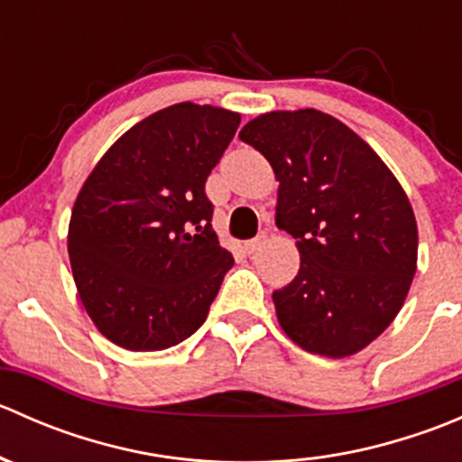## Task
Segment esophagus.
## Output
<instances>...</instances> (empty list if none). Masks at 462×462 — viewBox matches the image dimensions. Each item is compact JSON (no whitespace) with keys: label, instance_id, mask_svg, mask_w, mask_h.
<instances>
[{"label":"esophagus","instance_id":"esophagus-1","mask_svg":"<svg viewBox=\"0 0 462 462\" xmlns=\"http://www.w3.org/2000/svg\"><path fill=\"white\" fill-rule=\"evenodd\" d=\"M263 239H265V236L261 235V236H257V239L245 241V253H248V254H254V253H257V250L261 248V245H263Z\"/></svg>","mask_w":462,"mask_h":462}]
</instances>
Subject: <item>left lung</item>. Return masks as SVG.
<instances>
[{"label": "left lung", "mask_w": 462, "mask_h": 462, "mask_svg": "<svg viewBox=\"0 0 462 462\" xmlns=\"http://www.w3.org/2000/svg\"><path fill=\"white\" fill-rule=\"evenodd\" d=\"M239 138L273 165L277 226L297 239L300 273L273 292L277 319L309 353L346 357L395 319L416 274L418 226L389 167L318 109L270 111Z\"/></svg>", "instance_id": "obj_1"}]
</instances>
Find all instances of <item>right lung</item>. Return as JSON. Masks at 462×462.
Returning <instances> with one entry per match:
<instances>
[{"instance_id": "obj_1", "label": "right lung", "mask_w": 462, "mask_h": 462, "mask_svg": "<svg viewBox=\"0 0 462 462\" xmlns=\"http://www.w3.org/2000/svg\"><path fill=\"white\" fill-rule=\"evenodd\" d=\"M239 123L221 106L171 105L123 134L82 185L69 259L88 318L118 346L162 351L208 318L235 259L205 180Z\"/></svg>"}]
</instances>
